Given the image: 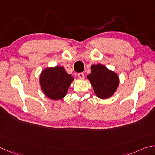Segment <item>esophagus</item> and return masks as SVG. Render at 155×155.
<instances>
[{
	"label": "esophagus",
	"mask_w": 155,
	"mask_h": 155,
	"mask_svg": "<svg viewBox=\"0 0 155 155\" xmlns=\"http://www.w3.org/2000/svg\"><path fill=\"white\" fill-rule=\"evenodd\" d=\"M78 78H80V79H83V78H84V75L83 72H81V73L78 74Z\"/></svg>",
	"instance_id": "34e87169"
}]
</instances>
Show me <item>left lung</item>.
Returning a JSON list of instances; mask_svg holds the SVG:
<instances>
[{"label": "left lung", "instance_id": "8db88e82", "mask_svg": "<svg viewBox=\"0 0 155 155\" xmlns=\"http://www.w3.org/2000/svg\"><path fill=\"white\" fill-rule=\"evenodd\" d=\"M91 69V72L87 77L91 84L96 96L101 99L111 97L120 84L117 74L101 64H93Z\"/></svg>", "mask_w": 155, "mask_h": 155}]
</instances>
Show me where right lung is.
Returning <instances> with one entry per match:
<instances>
[{"label": "right lung", "instance_id": "add662e5", "mask_svg": "<svg viewBox=\"0 0 155 155\" xmlns=\"http://www.w3.org/2000/svg\"><path fill=\"white\" fill-rule=\"evenodd\" d=\"M74 80L61 66L47 67L39 75V84L44 95L51 100L63 99Z\"/></svg>", "mask_w": 155, "mask_h": 155}]
</instances>
